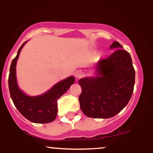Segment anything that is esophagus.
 Here are the masks:
<instances>
[{
  "instance_id": "34e87169",
  "label": "esophagus",
  "mask_w": 153,
  "mask_h": 153,
  "mask_svg": "<svg viewBox=\"0 0 153 153\" xmlns=\"http://www.w3.org/2000/svg\"><path fill=\"white\" fill-rule=\"evenodd\" d=\"M83 75V73H82V72L81 71H75V77L77 79H79Z\"/></svg>"
}]
</instances>
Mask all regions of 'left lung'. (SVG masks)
<instances>
[{
    "mask_svg": "<svg viewBox=\"0 0 153 153\" xmlns=\"http://www.w3.org/2000/svg\"><path fill=\"white\" fill-rule=\"evenodd\" d=\"M111 49H117L96 65V77L79 80L82 93L80 109L91 118L114 117L127 105L134 91L135 71L131 56L118 42Z\"/></svg>",
    "mask_w": 153,
    "mask_h": 153,
    "instance_id": "obj_1",
    "label": "left lung"
}]
</instances>
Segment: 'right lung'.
<instances>
[{"mask_svg": "<svg viewBox=\"0 0 153 153\" xmlns=\"http://www.w3.org/2000/svg\"><path fill=\"white\" fill-rule=\"evenodd\" d=\"M26 43L21 46L16 56L12 60L8 76L10 97L16 108L31 122L38 124L50 123L55 119L57 114V100L74 83L73 76L57 82L50 91L38 96H29L19 89L16 77V66L21 50Z\"/></svg>", "mask_w": 153, "mask_h": 153, "instance_id": "obj_1", "label": "right lung"}]
</instances>
